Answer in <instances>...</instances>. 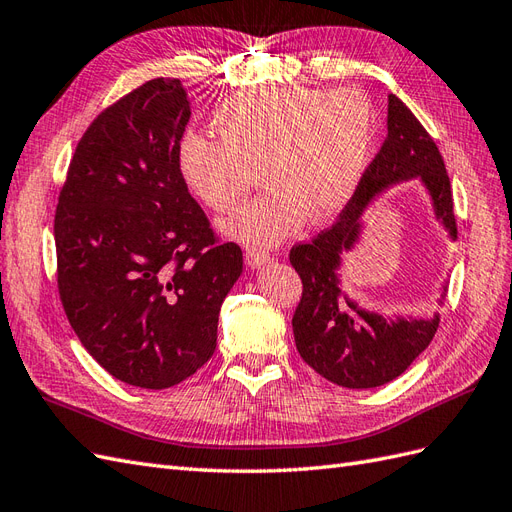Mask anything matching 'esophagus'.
<instances>
[{
  "label": "esophagus",
  "mask_w": 512,
  "mask_h": 512,
  "mask_svg": "<svg viewBox=\"0 0 512 512\" xmlns=\"http://www.w3.org/2000/svg\"><path fill=\"white\" fill-rule=\"evenodd\" d=\"M270 261H272V257L266 251H255V248H251V251H246V264H248V268L259 270V268L268 266Z\"/></svg>",
  "instance_id": "obj_1"
}]
</instances>
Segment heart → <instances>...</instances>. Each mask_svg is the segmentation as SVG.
<instances>
[{"label": "heart", "mask_w": 512, "mask_h": 512, "mask_svg": "<svg viewBox=\"0 0 512 512\" xmlns=\"http://www.w3.org/2000/svg\"><path fill=\"white\" fill-rule=\"evenodd\" d=\"M218 140L188 131L177 168L188 190L229 212L261 170L268 192L220 222L246 246L268 248L300 222H324L355 194L374 140V106L357 88H253L220 103Z\"/></svg>", "instance_id": "obj_1"}]
</instances>
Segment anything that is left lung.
Wrapping results in <instances>:
<instances>
[{
	"mask_svg": "<svg viewBox=\"0 0 512 512\" xmlns=\"http://www.w3.org/2000/svg\"><path fill=\"white\" fill-rule=\"evenodd\" d=\"M424 186L432 216L456 240L450 177L435 140L415 114L389 95L387 138L365 170L359 188L337 222L290 253L303 281V298L292 318L296 348L307 365L326 381L348 389H372L398 378L422 355L439 326L432 318L393 316L361 307L342 287L344 253L355 251L363 235V214L378 196L404 181ZM448 279L441 285L443 305Z\"/></svg>",
	"mask_w": 512,
	"mask_h": 512,
	"instance_id": "8db88e82",
	"label": "left lung"
}]
</instances>
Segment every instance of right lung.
I'll list each match as a JSON object with an SVG mask.
<instances>
[{"label":"right lung","mask_w":512,"mask_h":512,"mask_svg":"<svg viewBox=\"0 0 512 512\" xmlns=\"http://www.w3.org/2000/svg\"><path fill=\"white\" fill-rule=\"evenodd\" d=\"M190 101L175 77L131 90L86 129L56 220L58 290L103 370L142 389L186 381L216 350L218 313L242 274L177 168Z\"/></svg>","instance_id":"1"}]
</instances>
